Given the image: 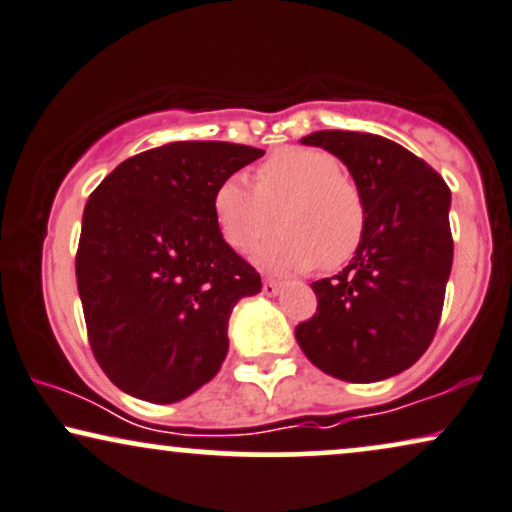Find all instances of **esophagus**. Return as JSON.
Segmentation results:
<instances>
[{"mask_svg": "<svg viewBox=\"0 0 512 512\" xmlns=\"http://www.w3.org/2000/svg\"><path fill=\"white\" fill-rule=\"evenodd\" d=\"M278 290H281V283L274 281V278H264V286H262V293L264 295H276Z\"/></svg>", "mask_w": 512, "mask_h": 512, "instance_id": "34e87169", "label": "esophagus"}]
</instances>
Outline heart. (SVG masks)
<instances>
[{"label":"heart","mask_w":512,"mask_h":512,"mask_svg":"<svg viewBox=\"0 0 512 512\" xmlns=\"http://www.w3.org/2000/svg\"><path fill=\"white\" fill-rule=\"evenodd\" d=\"M219 234L231 248L257 250V262L274 271L338 269L357 255L366 234V200L359 184L321 148L288 146L271 153L255 172V186L229 177L212 198Z\"/></svg>","instance_id":"heart-1"}]
</instances>
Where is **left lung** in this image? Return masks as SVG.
Listing matches in <instances>:
<instances>
[{
    "mask_svg": "<svg viewBox=\"0 0 512 512\" xmlns=\"http://www.w3.org/2000/svg\"><path fill=\"white\" fill-rule=\"evenodd\" d=\"M302 144L347 165L368 219L352 262L312 283L319 304L295 338L333 378H390L416 364L437 333L454 262L451 191L425 160L378 134L323 129Z\"/></svg>",
    "mask_w": 512,
    "mask_h": 512,
    "instance_id": "obj_1",
    "label": "left lung"
}]
</instances>
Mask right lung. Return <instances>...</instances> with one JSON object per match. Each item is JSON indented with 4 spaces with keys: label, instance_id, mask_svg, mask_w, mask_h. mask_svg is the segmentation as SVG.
Instances as JSON below:
<instances>
[{
    "label": "right lung",
    "instance_id": "right-lung-1",
    "mask_svg": "<svg viewBox=\"0 0 512 512\" xmlns=\"http://www.w3.org/2000/svg\"><path fill=\"white\" fill-rule=\"evenodd\" d=\"M262 155L174 141L127 158L89 196L77 290L94 359L122 392L172 404L217 375L229 316L262 278L219 234L212 198Z\"/></svg>",
    "mask_w": 512,
    "mask_h": 512
}]
</instances>
